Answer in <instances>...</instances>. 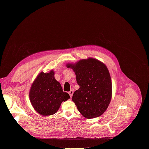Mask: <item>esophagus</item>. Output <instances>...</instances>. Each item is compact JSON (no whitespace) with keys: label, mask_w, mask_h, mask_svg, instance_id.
Here are the masks:
<instances>
[{"label":"esophagus","mask_w":149,"mask_h":149,"mask_svg":"<svg viewBox=\"0 0 149 149\" xmlns=\"http://www.w3.org/2000/svg\"><path fill=\"white\" fill-rule=\"evenodd\" d=\"M69 94H70V97H72V96H73V90H71L70 91H69Z\"/></svg>","instance_id":"obj_1"}]
</instances>
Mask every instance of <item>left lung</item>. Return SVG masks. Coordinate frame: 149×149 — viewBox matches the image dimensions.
Segmentation results:
<instances>
[{"label":"left lung","mask_w":149,"mask_h":149,"mask_svg":"<svg viewBox=\"0 0 149 149\" xmlns=\"http://www.w3.org/2000/svg\"><path fill=\"white\" fill-rule=\"evenodd\" d=\"M66 67L73 70L79 86L72 100L80 113L88 119L101 116L112 97L111 78L107 66L95 58H89L67 64Z\"/></svg>","instance_id":"1"}]
</instances>
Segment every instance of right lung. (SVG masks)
<instances>
[{
	"label": "right lung",
	"mask_w": 149,
	"mask_h": 149,
	"mask_svg": "<svg viewBox=\"0 0 149 149\" xmlns=\"http://www.w3.org/2000/svg\"><path fill=\"white\" fill-rule=\"evenodd\" d=\"M55 72H41L35 78L29 92L31 105L38 114L43 116L55 114L63 101L70 98L63 92L60 83L55 78Z\"/></svg>",
	"instance_id": "add662e5"
}]
</instances>
